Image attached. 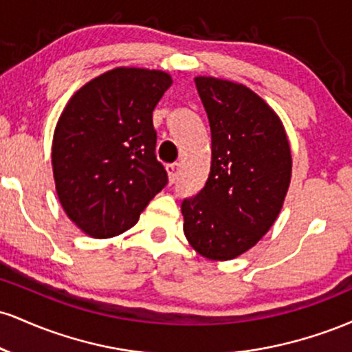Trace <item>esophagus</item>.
<instances>
[{"label":"esophagus","instance_id":"esophagus-1","mask_svg":"<svg viewBox=\"0 0 352 352\" xmlns=\"http://www.w3.org/2000/svg\"><path fill=\"white\" fill-rule=\"evenodd\" d=\"M167 173H168V180L170 184H175L177 177H179V170H180V164H168L167 167Z\"/></svg>","mask_w":352,"mask_h":352}]
</instances>
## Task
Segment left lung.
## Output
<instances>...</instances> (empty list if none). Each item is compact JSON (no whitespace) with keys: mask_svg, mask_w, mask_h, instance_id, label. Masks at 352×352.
<instances>
[{"mask_svg":"<svg viewBox=\"0 0 352 352\" xmlns=\"http://www.w3.org/2000/svg\"><path fill=\"white\" fill-rule=\"evenodd\" d=\"M212 132L205 187L182 201L188 243L208 260H232L268 232L292 180L281 120L241 84L195 78Z\"/></svg>","mask_w":352,"mask_h":352,"instance_id":"left-lung-1","label":"left lung"}]
</instances>
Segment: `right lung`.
Here are the masks:
<instances>
[{
  "label": "right lung",
  "instance_id": "1",
  "mask_svg": "<svg viewBox=\"0 0 352 352\" xmlns=\"http://www.w3.org/2000/svg\"><path fill=\"white\" fill-rule=\"evenodd\" d=\"M170 84L167 72L117 67L80 87L60 114L52 140L56 192L87 235L111 238L134 227L167 185L152 112Z\"/></svg>",
  "mask_w": 352,
  "mask_h": 352
}]
</instances>
